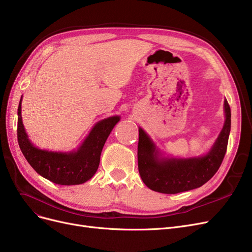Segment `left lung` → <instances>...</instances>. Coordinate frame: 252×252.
Segmentation results:
<instances>
[{"label":"left lung","instance_id":"obj_1","mask_svg":"<svg viewBox=\"0 0 252 252\" xmlns=\"http://www.w3.org/2000/svg\"><path fill=\"white\" fill-rule=\"evenodd\" d=\"M224 113L225 122L220 136L210 151L198 158H161L156 144L140 127L138 168L146 187L158 192L172 194L198 189L209 181L223 160L231 132V108L226 100Z\"/></svg>","mask_w":252,"mask_h":252}]
</instances>
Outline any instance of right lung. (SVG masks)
Wrapping results in <instances>:
<instances>
[{"mask_svg":"<svg viewBox=\"0 0 252 252\" xmlns=\"http://www.w3.org/2000/svg\"><path fill=\"white\" fill-rule=\"evenodd\" d=\"M17 115V140L26 159L42 177L61 185L82 184L94 176L105 142L120 119L112 116L95 124L76 151L54 152L39 149L29 140L21 118V99Z\"/></svg>","mask_w":252,"mask_h":252,"instance_id":"add662e5","label":"right lung"}]
</instances>
